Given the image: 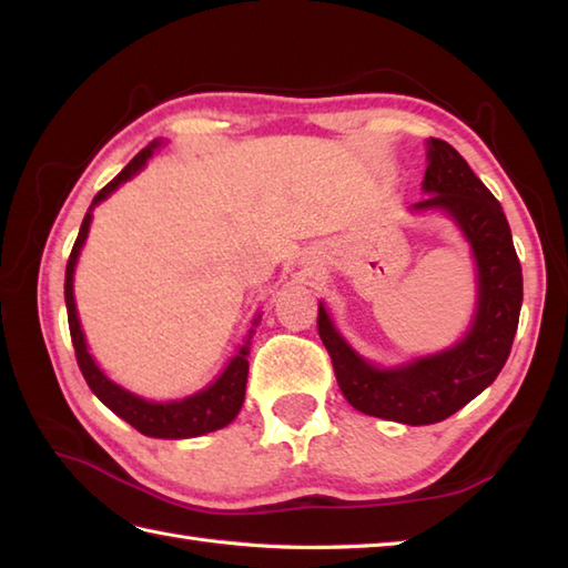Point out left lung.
<instances>
[{
	"mask_svg": "<svg viewBox=\"0 0 568 568\" xmlns=\"http://www.w3.org/2000/svg\"><path fill=\"white\" fill-rule=\"evenodd\" d=\"M425 190L415 210H444L464 229L478 265V312L468 336L405 368H373L342 339L320 305L317 332L334 376L356 409L403 425H434L486 390L510 356L523 307V268L500 202L452 143L429 139Z\"/></svg>",
	"mask_w": 568,
	"mask_h": 568,
	"instance_id": "obj_1",
	"label": "left lung"
}]
</instances>
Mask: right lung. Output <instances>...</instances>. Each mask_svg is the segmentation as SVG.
I'll list each match as a JSON object with an SVG mask.
<instances>
[{"mask_svg":"<svg viewBox=\"0 0 568 568\" xmlns=\"http://www.w3.org/2000/svg\"><path fill=\"white\" fill-rule=\"evenodd\" d=\"M155 149V141L149 143L146 149H141L134 159L129 161V165L119 173L112 183H106L98 195L92 200V207L98 202H102L110 192H114L119 185L129 180L131 175H136L143 163L151 159V153ZM90 207V210H92ZM92 222V214L88 212L82 220L80 234L75 239V246L70 251V258L65 265V305H68V324H70V339L72 346H75V358L78 366L82 371L84 381H88L90 390L100 397V400L112 409L114 415L126 419L131 427L139 429L146 437H159V439H187V437H200V434H207L214 429L226 427L232 422L241 405H244V395H246V378H248V352H251V339H253V329L248 334L246 344L239 348V354L229 361V366L224 373L216 378L207 390H202L192 397H185V400L178 403H149L141 400V397L126 393L124 388H119L104 373L94 364L92 356L88 354V346H84V336L78 322V310H75V297H72V273H75V263L80 256V248L88 239V229Z\"/></svg>","mask_w":568,"mask_h":568,"instance_id":"add662e5","label":"right lung"}]
</instances>
